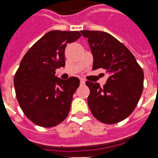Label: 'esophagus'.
<instances>
[{"label": "esophagus", "mask_w": 158, "mask_h": 158, "mask_svg": "<svg viewBox=\"0 0 158 158\" xmlns=\"http://www.w3.org/2000/svg\"><path fill=\"white\" fill-rule=\"evenodd\" d=\"M85 80L84 79H80V85H85Z\"/></svg>", "instance_id": "34e87169"}]
</instances>
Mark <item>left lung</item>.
Wrapping results in <instances>:
<instances>
[{
	"mask_svg": "<svg viewBox=\"0 0 158 158\" xmlns=\"http://www.w3.org/2000/svg\"><path fill=\"white\" fill-rule=\"evenodd\" d=\"M88 39L93 56V69H103L108 74L106 83L86 81L89 88L88 105L100 122L113 124L132 113L142 94L144 73L125 45L102 31H80Z\"/></svg>",
	"mask_w": 158,
	"mask_h": 158,
	"instance_id": "obj_1",
	"label": "left lung"
}]
</instances>
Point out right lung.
Here are the masks:
<instances>
[{
	"instance_id": "obj_1",
	"label": "right lung",
	"mask_w": 158,
	"mask_h": 158,
	"mask_svg": "<svg viewBox=\"0 0 158 158\" xmlns=\"http://www.w3.org/2000/svg\"><path fill=\"white\" fill-rule=\"evenodd\" d=\"M81 36L79 31L52 30L34 44L14 76L17 99L26 117L37 125L51 128L68 117L79 79H61L56 69L65 67V48Z\"/></svg>"
}]
</instances>
